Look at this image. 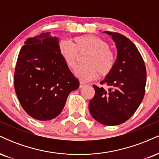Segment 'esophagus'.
I'll use <instances>...</instances> for the list:
<instances>
[{
    "label": "esophagus",
    "instance_id": "1",
    "mask_svg": "<svg viewBox=\"0 0 159 159\" xmlns=\"http://www.w3.org/2000/svg\"><path fill=\"white\" fill-rule=\"evenodd\" d=\"M86 84L84 83V82L83 81H80V85H79V87L80 88H82V87H84V86H85Z\"/></svg>",
    "mask_w": 159,
    "mask_h": 159
}]
</instances>
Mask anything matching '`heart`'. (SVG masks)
I'll use <instances>...</instances> for the list:
<instances>
[{
	"label": "heart",
	"mask_w": 159,
	"mask_h": 159,
	"mask_svg": "<svg viewBox=\"0 0 159 159\" xmlns=\"http://www.w3.org/2000/svg\"><path fill=\"white\" fill-rule=\"evenodd\" d=\"M59 53L69 68L72 69L78 62V54L87 52L84 57V64L76 67L75 75L84 81H91L97 77L108 75L116 63L114 53L107 42L95 35L77 36L72 43L61 40L58 45Z\"/></svg>",
	"instance_id": "1"
}]
</instances>
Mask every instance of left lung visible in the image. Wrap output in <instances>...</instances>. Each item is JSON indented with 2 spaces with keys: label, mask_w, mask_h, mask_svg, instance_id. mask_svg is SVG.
Here are the masks:
<instances>
[{
  "label": "left lung",
  "mask_w": 159,
  "mask_h": 159,
  "mask_svg": "<svg viewBox=\"0 0 159 159\" xmlns=\"http://www.w3.org/2000/svg\"><path fill=\"white\" fill-rule=\"evenodd\" d=\"M104 33L112 36L117 58L111 72L100 82L108 86V90L93 85L95 95L89 103V110L98 123L116 125L127 121L141 103L147 71L141 54L130 39L118 33Z\"/></svg>",
  "instance_id": "obj_1"
}]
</instances>
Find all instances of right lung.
I'll return each instance as SVG.
<instances>
[{
	"label": "right lung",
	"instance_id": "1",
	"mask_svg": "<svg viewBox=\"0 0 159 159\" xmlns=\"http://www.w3.org/2000/svg\"><path fill=\"white\" fill-rule=\"evenodd\" d=\"M50 32L27 39L14 73L16 93L23 109L38 120H50L63 111L69 94L79 87Z\"/></svg>",
	"mask_w": 159,
	"mask_h": 159
}]
</instances>
